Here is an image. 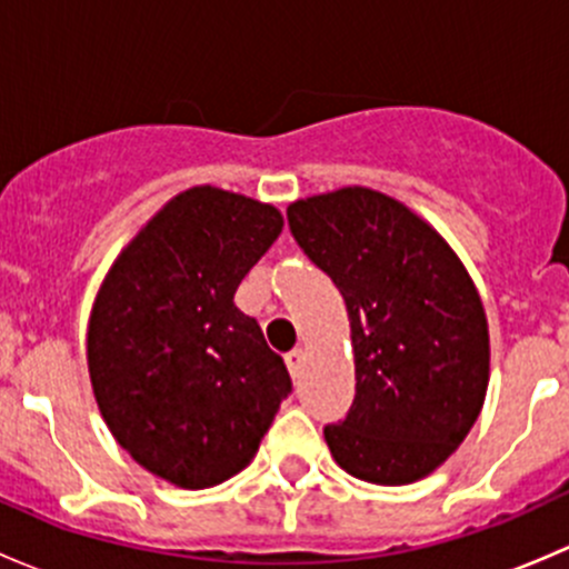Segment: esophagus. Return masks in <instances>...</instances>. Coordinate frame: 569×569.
Listing matches in <instances>:
<instances>
[{"label": "esophagus", "instance_id": "1", "mask_svg": "<svg viewBox=\"0 0 569 569\" xmlns=\"http://www.w3.org/2000/svg\"><path fill=\"white\" fill-rule=\"evenodd\" d=\"M306 358H308V355H306V349H300V347H297V349H291V352L286 355V366H289V371H291V375H295V377H300L302 366H306Z\"/></svg>", "mask_w": 569, "mask_h": 569}]
</instances>
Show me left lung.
Here are the masks:
<instances>
[{"mask_svg":"<svg viewBox=\"0 0 569 569\" xmlns=\"http://www.w3.org/2000/svg\"><path fill=\"white\" fill-rule=\"evenodd\" d=\"M286 217L341 291L352 330L355 399L325 427L330 455L371 485L423 479L485 405L490 336L473 280L432 226L375 189L313 194Z\"/></svg>","mask_w":569,"mask_h":569,"instance_id":"8db88e82","label":"left lung"}]
</instances>
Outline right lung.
Here are the masks:
<instances>
[{"instance_id": "1", "label": "right lung", "mask_w": 569, "mask_h": 569, "mask_svg": "<svg viewBox=\"0 0 569 569\" xmlns=\"http://www.w3.org/2000/svg\"><path fill=\"white\" fill-rule=\"evenodd\" d=\"M280 231L274 206L192 187L131 239L93 302L88 369L109 432L183 490L248 468L291 393L283 358L233 306Z\"/></svg>"}]
</instances>
